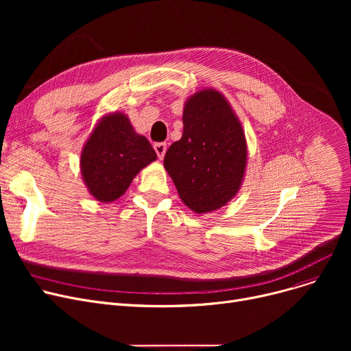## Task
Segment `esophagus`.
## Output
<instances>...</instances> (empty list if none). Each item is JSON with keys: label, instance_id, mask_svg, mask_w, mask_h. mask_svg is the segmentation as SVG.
Listing matches in <instances>:
<instances>
[{"label": "esophagus", "instance_id": "esophagus-1", "mask_svg": "<svg viewBox=\"0 0 351 351\" xmlns=\"http://www.w3.org/2000/svg\"><path fill=\"white\" fill-rule=\"evenodd\" d=\"M154 147H155V152H156L158 158H159V159H163L165 152H166V143H165V142H158V143L154 145Z\"/></svg>", "mask_w": 351, "mask_h": 351}]
</instances>
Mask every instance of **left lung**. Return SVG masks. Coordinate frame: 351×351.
<instances>
[{
	"label": "left lung",
	"mask_w": 351,
	"mask_h": 351,
	"mask_svg": "<svg viewBox=\"0 0 351 351\" xmlns=\"http://www.w3.org/2000/svg\"><path fill=\"white\" fill-rule=\"evenodd\" d=\"M183 134L163 165L176 191L195 213L225 206L242 186L247 145L241 121L213 88L200 89L183 106Z\"/></svg>",
	"instance_id": "1"
}]
</instances>
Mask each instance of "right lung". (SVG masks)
Masks as SVG:
<instances>
[{
  "label": "right lung",
  "mask_w": 351,
  "mask_h": 351,
  "mask_svg": "<svg viewBox=\"0 0 351 351\" xmlns=\"http://www.w3.org/2000/svg\"><path fill=\"white\" fill-rule=\"evenodd\" d=\"M156 160L152 145L135 132L128 115H104L81 152V175L89 193L108 204L121 197L134 178Z\"/></svg>",
  "instance_id": "obj_1"
}]
</instances>
